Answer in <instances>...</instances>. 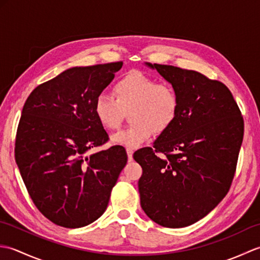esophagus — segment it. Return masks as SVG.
<instances>
[{
  "label": "esophagus",
  "mask_w": 260,
  "mask_h": 260,
  "mask_svg": "<svg viewBox=\"0 0 260 260\" xmlns=\"http://www.w3.org/2000/svg\"><path fill=\"white\" fill-rule=\"evenodd\" d=\"M126 152H127V156H128V161H132V159H133V153H134V151H133V148H126Z\"/></svg>",
  "instance_id": "34e87169"
}]
</instances>
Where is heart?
<instances>
[{"instance_id":"obj_1","label":"heart","mask_w":260,"mask_h":260,"mask_svg":"<svg viewBox=\"0 0 260 260\" xmlns=\"http://www.w3.org/2000/svg\"><path fill=\"white\" fill-rule=\"evenodd\" d=\"M115 98L105 93L97 96L93 114L106 129L119 128L126 112L133 121L128 127L112 136L114 144L139 147L151 139L153 132L163 133L173 124L180 108L179 93L168 82L142 71L133 70L114 85Z\"/></svg>"}]
</instances>
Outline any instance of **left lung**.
Here are the masks:
<instances>
[{"label":"left lung","mask_w":260,"mask_h":260,"mask_svg":"<svg viewBox=\"0 0 260 260\" xmlns=\"http://www.w3.org/2000/svg\"><path fill=\"white\" fill-rule=\"evenodd\" d=\"M145 64L175 88L180 108L153 147L133 155L143 169L141 207L157 224L183 228L206 217L228 193L244 139V119L222 82L194 70Z\"/></svg>","instance_id":"1"}]
</instances>
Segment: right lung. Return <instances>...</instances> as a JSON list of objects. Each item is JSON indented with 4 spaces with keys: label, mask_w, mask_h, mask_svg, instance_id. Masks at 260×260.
I'll return each mask as SVG.
<instances>
[{
    "label": "right lung",
    "mask_w": 260,
    "mask_h": 260,
    "mask_svg": "<svg viewBox=\"0 0 260 260\" xmlns=\"http://www.w3.org/2000/svg\"><path fill=\"white\" fill-rule=\"evenodd\" d=\"M121 66L64 70L39 85L22 109L15 162L39 211L61 227H85L101 217L127 163L119 145L86 155L108 141L93 103Z\"/></svg>",
    "instance_id": "right-lung-1"
}]
</instances>
